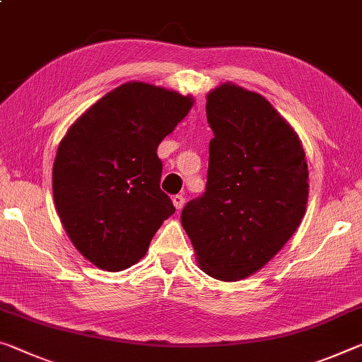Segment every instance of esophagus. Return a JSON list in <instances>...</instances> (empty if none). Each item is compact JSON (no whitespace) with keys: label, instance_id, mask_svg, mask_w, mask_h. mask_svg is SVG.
<instances>
[{"label":"esophagus","instance_id":"34e87169","mask_svg":"<svg viewBox=\"0 0 362 362\" xmlns=\"http://www.w3.org/2000/svg\"><path fill=\"white\" fill-rule=\"evenodd\" d=\"M172 203H174L177 211H180L183 208V204H185V198H183V194H175V197L172 198Z\"/></svg>","mask_w":362,"mask_h":362}]
</instances>
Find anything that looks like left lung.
Listing matches in <instances>:
<instances>
[{
	"label": "left lung",
	"instance_id": "1",
	"mask_svg": "<svg viewBox=\"0 0 362 362\" xmlns=\"http://www.w3.org/2000/svg\"><path fill=\"white\" fill-rule=\"evenodd\" d=\"M206 192L180 221L198 266L222 282L256 274L305 217L309 170L293 127L262 95L226 82L206 95Z\"/></svg>",
	"mask_w": 362,
	"mask_h": 362
}]
</instances>
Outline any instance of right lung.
I'll return each mask as SVG.
<instances>
[{"mask_svg": "<svg viewBox=\"0 0 362 362\" xmlns=\"http://www.w3.org/2000/svg\"><path fill=\"white\" fill-rule=\"evenodd\" d=\"M193 103L192 95L134 80L67 129L53 164L54 204L67 237L93 266H134L175 212L159 187L156 151Z\"/></svg>", "mask_w": 362, "mask_h": 362, "instance_id": "1", "label": "right lung"}]
</instances>
